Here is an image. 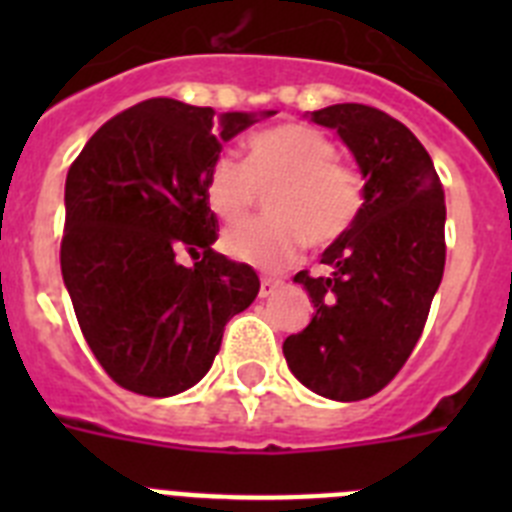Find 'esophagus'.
Segmentation results:
<instances>
[{
    "label": "esophagus",
    "mask_w": 512,
    "mask_h": 512,
    "mask_svg": "<svg viewBox=\"0 0 512 512\" xmlns=\"http://www.w3.org/2000/svg\"><path fill=\"white\" fill-rule=\"evenodd\" d=\"M282 287V282L279 279H271V277H264L261 279V287H259V297H271L277 289Z\"/></svg>",
    "instance_id": "esophagus-1"
}]
</instances>
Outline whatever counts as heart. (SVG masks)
Returning a JSON list of instances; mask_svg holds the SVG:
<instances>
[{
    "label": "heart",
    "instance_id": "obj_1",
    "mask_svg": "<svg viewBox=\"0 0 512 512\" xmlns=\"http://www.w3.org/2000/svg\"><path fill=\"white\" fill-rule=\"evenodd\" d=\"M333 140L300 122L261 130L246 143L243 164L217 156L205 174V202L225 223H238L266 194V215L225 230L223 248L259 269H284L302 246L338 243L364 210V179L336 161Z\"/></svg>",
    "mask_w": 512,
    "mask_h": 512
}]
</instances>
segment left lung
I'll return each mask as SVG.
<instances>
[{"mask_svg": "<svg viewBox=\"0 0 512 512\" xmlns=\"http://www.w3.org/2000/svg\"><path fill=\"white\" fill-rule=\"evenodd\" d=\"M310 120L336 130L354 153L364 210L323 251L325 277H295L315 312L282 351L307 390L356 402L392 382L423 333L446 264V202L423 143L387 112L348 102Z\"/></svg>", "mask_w": 512, "mask_h": 512, "instance_id": "obj_1", "label": "left lung"}]
</instances>
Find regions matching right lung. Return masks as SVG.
Listing matches in <instances>:
<instances>
[{"mask_svg": "<svg viewBox=\"0 0 512 512\" xmlns=\"http://www.w3.org/2000/svg\"><path fill=\"white\" fill-rule=\"evenodd\" d=\"M269 115L215 117L212 107L146 99L104 122L71 164L63 284L92 354L125 390L171 397L194 387L225 323L259 295L251 266L212 251L205 174L223 143Z\"/></svg>", "mask_w": 512, "mask_h": 512, "instance_id": "1", "label": "right lung"}]
</instances>
